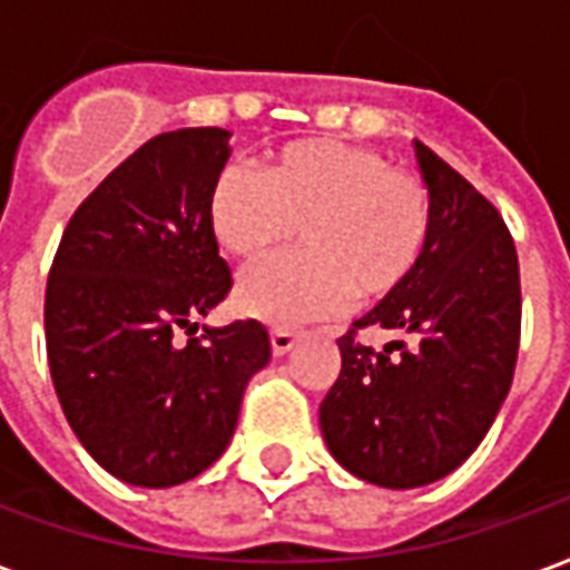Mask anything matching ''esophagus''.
<instances>
[{"label":"esophagus","mask_w":570,"mask_h":570,"mask_svg":"<svg viewBox=\"0 0 570 570\" xmlns=\"http://www.w3.org/2000/svg\"><path fill=\"white\" fill-rule=\"evenodd\" d=\"M269 343H273L276 355H288L294 343H297V331H291V327H273L269 331Z\"/></svg>","instance_id":"1"}]
</instances>
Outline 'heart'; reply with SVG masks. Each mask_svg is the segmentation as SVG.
Masks as SVG:
<instances>
[{
	"label": "heart",
	"mask_w": 570,
	"mask_h": 570,
	"mask_svg": "<svg viewBox=\"0 0 570 570\" xmlns=\"http://www.w3.org/2000/svg\"><path fill=\"white\" fill-rule=\"evenodd\" d=\"M206 218L215 243L257 267L301 239V255L248 276L243 313L269 325H303L346 297L367 306L392 297L425 257L434 199L425 178L364 145L297 139L269 151L261 176L224 169Z\"/></svg>",
	"instance_id": "b5f03b06"
}]
</instances>
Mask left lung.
Wrapping results in <instances>:
<instances>
[{"label":"left lung","mask_w":570,"mask_h":570,"mask_svg":"<svg viewBox=\"0 0 570 570\" xmlns=\"http://www.w3.org/2000/svg\"><path fill=\"white\" fill-rule=\"evenodd\" d=\"M434 224L404 288L336 340L343 367L318 422L358 480L416 489L468 459L504 404L519 352L522 294L513 236L489 199L416 142ZM397 333L382 350L361 330Z\"/></svg>","instance_id":"8db88e82"}]
</instances>
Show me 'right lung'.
<instances>
[{"label": "right lung", "instance_id": "add662e5", "mask_svg": "<svg viewBox=\"0 0 570 570\" xmlns=\"http://www.w3.org/2000/svg\"><path fill=\"white\" fill-rule=\"evenodd\" d=\"M230 132L188 127L132 151L75 209L45 291L51 380L99 468L166 489L209 468L234 438L267 327H199L234 285L206 199ZM189 340L180 343V334Z\"/></svg>", "mask_w": 570, "mask_h": 570}]
</instances>
